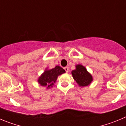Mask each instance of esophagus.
<instances>
[{
    "mask_svg": "<svg viewBox=\"0 0 126 126\" xmlns=\"http://www.w3.org/2000/svg\"><path fill=\"white\" fill-rule=\"evenodd\" d=\"M64 69V70H65L66 73H68V72H69V67H65Z\"/></svg>",
    "mask_w": 126,
    "mask_h": 126,
    "instance_id": "1",
    "label": "esophagus"
}]
</instances>
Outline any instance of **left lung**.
<instances>
[{
  "label": "left lung",
  "mask_w": 126,
  "mask_h": 126,
  "mask_svg": "<svg viewBox=\"0 0 126 126\" xmlns=\"http://www.w3.org/2000/svg\"><path fill=\"white\" fill-rule=\"evenodd\" d=\"M76 69L72 71L74 79L80 86H86L91 83L93 80L92 75L86 71L82 65H77Z\"/></svg>",
  "instance_id": "obj_1"
}]
</instances>
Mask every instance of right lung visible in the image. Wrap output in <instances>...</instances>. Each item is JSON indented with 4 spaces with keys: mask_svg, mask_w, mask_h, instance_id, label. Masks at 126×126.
I'll use <instances>...</instances> for the list:
<instances>
[{
    "mask_svg": "<svg viewBox=\"0 0 126 126\" xmlns=\"http://www.w3.org/2000/svg\"><path fill=\"white\" fill-rule=\"evenodd\" d=\"M65 71L59 65L52 69L46 70L38 79V83L43 86H47L50 88L56 81L58 76L65 73Z\"/></svg>",
    "mask_w": 126,
    "mask_h": 126,
    "instance_id": "1",
    "label": "right lung"
}]
</instances>
